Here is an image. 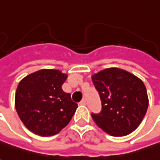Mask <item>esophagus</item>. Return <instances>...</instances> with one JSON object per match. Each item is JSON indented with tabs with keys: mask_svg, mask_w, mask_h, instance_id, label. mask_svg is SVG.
I'll return each mask as SVG.
<instances>
[{
	"mask_svg": "<svg viewBox=\"0 0 160 160\" xmlns=\"http://www.w3.org/2000/svg\"><path fill=\"white\" fill-rule=\"evenodd\" d=\"M80 105H82V106H86L87 105V101H86V99H83L81 101H80Z\"/></svg>",
	"mask_w": 160,
	"mask_h": 160,
	"instance_id": "1",
	"label": "esophagus"
}]
</instances>
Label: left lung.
Instances as JSON below:
<instances>
[{
  "instance_id": "left-lung-1",
  "label": "left lung",
  "mask_w": 160,
  "mask_h": 160,
  "mask_svg": "<svg viewBox=\"0 0 160 160\" xmlns=\"http://www.w3.org/2000/svg\"><path fill=\"white\" fill-rule=\"evenodd\" d=\"M99 92L102 110L92 118L112 136L130 134L139 126L148 107L145 84L134 74L117 68L104 69L92 76Z\"/></svg>"
}]
</instances>
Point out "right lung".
<instances>
[{
  "mask_svg": "<svg viewBox=\"0 0 160 160\" xmlns=\"http://www.w3.org/2000/svg\"><path fill=\"white\" fill-rule=\"evenodd\" d=\"M68 75L56 69H41L23 78L15 93V109L25 127L34 134L59 133L72 119L77 106L62 90Z\"/></svg>",
  "mask_w": 160,
  "mask_h": 160,
  "instance_id": "add662e5",
  "label": "right lung"
}]
</instances>
